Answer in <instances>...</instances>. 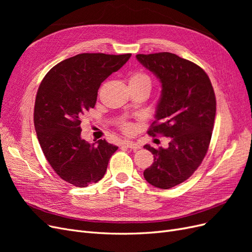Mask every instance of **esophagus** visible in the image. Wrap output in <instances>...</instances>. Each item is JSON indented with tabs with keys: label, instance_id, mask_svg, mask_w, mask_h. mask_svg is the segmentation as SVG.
I'll list each match as a JSON object with an SVG mask.
<instances>
[{
	"label": "esophagus",
	"instance_id": "obj_1",
	"mask_svg": "<svg viewBox=\"0 0 252 252\" xmlns=\"http://www.w3.org/2000/svg\"><path fill=\"white\" fill-rule=\"evenodd\" d=\"M123 145H125L126 147L130 148V149H133V150H138L141 148L140 145L138 143H135L133 141H124L123 142Z\"/></svg>",
	"mask_w": 252,
	"mask_h": 252
}]
</instances>
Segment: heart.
I'll return each instance as SVG.
<instances>
[{"label":"heart","mask_w":252,"mask_h":252,"mask_svg":"<svg viewBox=\"0 0 252 252\" xmlns=\"http://www.w3.org/2000/svg\"><path fill=\"white\" fill-rule=\"evenodd\" d=\"M129 85H145L149 89L151 87V80L148 74L142 71H134L129 75ZM124 129L126 131L130 130V126L124 125Z\"/></svg>","instance_id":"1"}]
</instances>
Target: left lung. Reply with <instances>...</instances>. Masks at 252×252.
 <instances>
[{
	"label": "left lung",
	"mask_w": 252,
	"mask_h": 252,
	"mask_svg": "<svg viewBox=\"0 0 252 252\" xmlns=\"http://www.w3.org/2000/svg\"><path fill=\"white\" fill-rule=\"evenodd\" d=\"M136 59L162 84L148 134L170 138L167 148L145 145L155 159L144 178L157 188L169 189L191 177L207 154L217 110L215 91L200 66L174 53L136 55Z\"/></svg>",
	"instance_id": "8db88e82"
}]
</instances>
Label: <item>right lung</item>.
<instances>
[{
  "label": "right lung",
  "instance_id": "right-lung-1",
  "mask_svg": "<svg viewBox=\"0 0 252 252\" xmlns=\"http://www.w3.org/2000/svg\"><path fill=\"white\" fill-rule=\"evenodd\" d=\"M131 53H81L45 75L37 89L33 122L43 154L61 179L77 187L100 181L116 145L81 138V119L94 108L102 82L118 71Z\"/></svg>",
  "mask_w": 252,
  "mask_h": 252
}]
</instances>
